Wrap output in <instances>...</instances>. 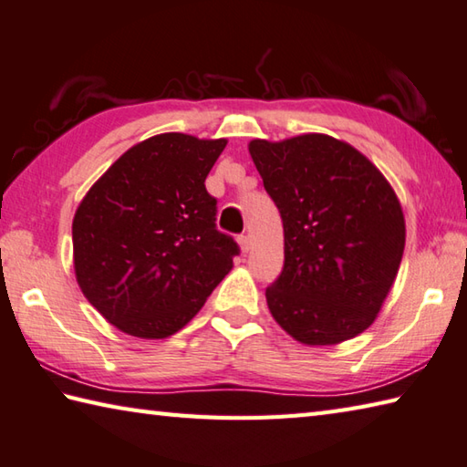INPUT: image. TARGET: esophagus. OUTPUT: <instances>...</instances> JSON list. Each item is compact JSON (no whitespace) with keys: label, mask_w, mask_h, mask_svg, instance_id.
Instances as JSON below:
<instances>
[{"label":"esophagus","mask_w":467,"mask_h":467,"mask_svg":"<svg viewBox=\"0 0 467 467\" xmlns=\"http://www.w3.org/2000/svg\"><path fill=\"white\" fill-rule=\"evenodd\" d=\"M239 247L243 253H249L251 251V236L249 234H241L239 236Z\"/></svg>","instance_id":"1"}]
</instances>
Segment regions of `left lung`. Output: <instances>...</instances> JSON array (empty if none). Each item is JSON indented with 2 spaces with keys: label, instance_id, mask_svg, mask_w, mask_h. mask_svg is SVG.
Here are the masks:
<instances>
[{
  "label": "left lung",
  "instance_id": "obj_1",
  "mask_svg": "<svg viewBox=\"0 0 467 467\" xmlns=\"http://www.w3.org/2000/svg\"><path fill=\"white\" fill-rule=\"evenodd\" d=\"M284 223L271 317L304 345H338L378 318L400 269L406 224L396 192L349 142L320 132L249 142Z\"/></svg>",
  "mask_w": 467,
  "mask_h": 467
}]
</instances>
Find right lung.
I'll return each instance as SVG.
<instances>
[{"label": "right lung", "mask_w": 467, "mask_h": 467, "mask_svg": "<svg viewBox=\"0 0 467 467\" xmlns=\"http://www.w3.org/2000/svg\"><path fill=\"white\" fill-rule=\"evenodd\" d=\"M226 142L183 132L140 140L78 206L75 277L122 333L175 335L233 269L239 247L216 231V200L204 185Z\"/></svg>", "instance_id": "add662e5"}]
</instances>
